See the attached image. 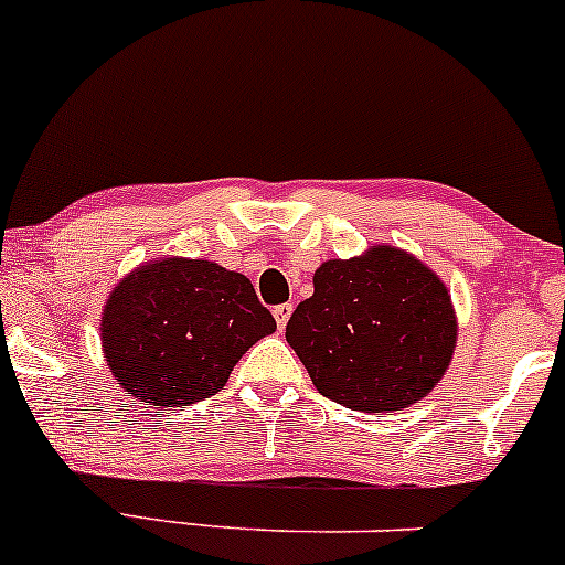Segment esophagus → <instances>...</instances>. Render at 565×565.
I'll return each mask as SVG.
<instances>
[{"label": "esophagus", "instance_id": "esophagus-1", "mask_svg": "<svg viewBox=\"0 0 565 565\" xmlns=\"http://www.w3.org/2000/svg\"><path fill=\"white\" fill-rule=\"evenodd\" d=\"M273 316H276L278 330H284V327H287V321H289V316H292V302H281V306H276V308H273Z\"/></svg>", "mask_w": 565, "mask_h": 565}]
</instances>
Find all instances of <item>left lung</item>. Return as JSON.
<instances>
[{"label": "left lung", "instance_id": "left-lung-1", "mask_svg": "<svg viewBox=\"0 0 565 565\" xmlns=\"http://www.w3.org/2000/svg\"><path fill=\"white\" fill-rule=\"evenodd\" d=\"M456 311L437 273L396 246L327 259L295 308L287 343L327 399L392 413L426 396L450 367Z\"/></svg>", "mask_w": 565, "mask_h": 565}]
</instances>
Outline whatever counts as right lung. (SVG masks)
<instances>
[{
  "instance_id": "right-lung-1",
  "label": "right lung",
  "mask_w": 565,
  "mask_h": 565,
  "mask_svg": "<svg viewBox=\"0 0 565 565\" xmlns=\"http://www.w3.org/2000/svg\"><path fill=\"white\" fill-rule=\"evenodd\" d=\"M276 319L252 281L209 259L160 257L111 289L102 316L109 373L141 405L182 407L220 392Z\"/></svg>"
}]
</instances>
